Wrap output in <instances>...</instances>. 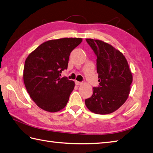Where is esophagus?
Wrapping results in <instances>:
<instances>
[{"instance_id": "obj_1", "label": "esophagus", "mask_w": 153, "mask_h": 153, "mask_svg": "<svg viewBox=\"0 0 153 153\" xmlns=\"http://www.w3.org/2000/svg\"><path fill=\"white\" fill-rule=\"evenodd\" d=\"M75 83H76V85H77V86H80V85H82V82H79V81H75Z\"/></svg>"}]
</instances>
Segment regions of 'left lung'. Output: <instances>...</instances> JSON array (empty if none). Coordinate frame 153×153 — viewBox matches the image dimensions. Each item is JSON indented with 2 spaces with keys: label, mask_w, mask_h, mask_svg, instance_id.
<instances>
[{
  "label": "left lung",
  "mask_w": 153,
  "mask_h": 153,
  "mask_svg": "<svg viewBox=\"0 0 153 153\" xmlns=\"http://www.w3.org/2000/svg\"><path fill=\"white\" fill-rule=\"evenodd\" d=\"M97 56L100 86L93 88L91 97L85 100L90 111L109 114L116 111L128 98L133 75L122 53L102 40L86 39Z\"/></svg>",
  "instance_id": "8db88e82"
}]
</instances>
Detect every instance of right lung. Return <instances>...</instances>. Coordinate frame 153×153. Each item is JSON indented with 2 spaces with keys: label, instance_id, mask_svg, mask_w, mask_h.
Segmentation results:
<instances>
[{
  "label": "right lung",
  "instance_id": "right-lung-1",
  "mask_svg": "<svg viewBox=\"0 0 153 153\" xmlns=\"http://www.w3.org/2000/svg\"><path fill=\"white\" fill-rule=\"evenodd\" d=\"M82 41L80 37L49 40L27 56L24 82L30 98L42 110L57 112L66 106L75 83L61 78V73L67 68L71 52Z\"/></svg>",
  "mask_w": 153,
  "mask_h": 153
}]
</instances>
